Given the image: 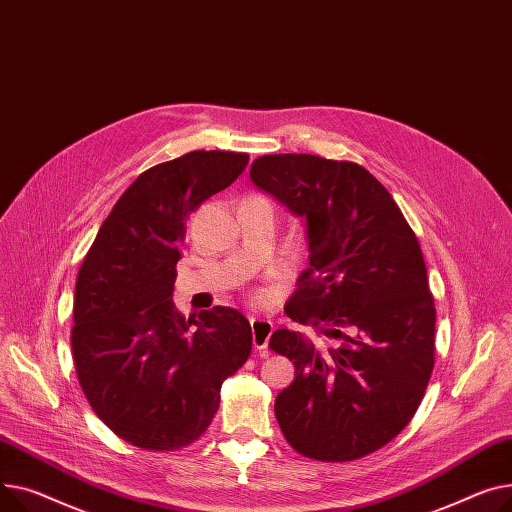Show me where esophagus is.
<instances>
[{
	"label": "esophagus",
	"instance_id": "obj_1",
	"mask_svg": "<svg viewBox=\"0 0 512 512\" xmlns=\"http://www.w3.org/2000/svg\"><path fill=\"white\" fill-rule=\"evenodd\" d=\"M250 324H252L254 347L264 355L266 347H268V339H270V335H273L275 326H273V322L264 320V318H250Z\"/></svg>",
	"mask_w": 512,
	"mask_h": 512
}]
</instances>
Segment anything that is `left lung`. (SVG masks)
Segmentation results:
<instances>
[{
	"label": "left lung",
	"instance_id": "obj_1",
	"mask_svg": "<svg viewBox=\"0 0 512 512\" xmlns=\"http://www.w3.org/2000/svg\"><path fill=\"white\" fill-rule=\"evenodd\" d=\"M250 179L306 223L310 266L285 314L326 341L285 326L270 337L295 366L275 401L281 432L316 461L366 457L411 422L434 368L436 310L417 237L357 163L264 155Z\"/></svg>",
	"mask_w": 512,
	"mask_h": 512
}]
</instances>
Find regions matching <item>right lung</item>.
I'll return each instance as SVG.
<instances>
[{"instance_id":"1","label":"right lung","mask_w":512,"mask_h":512,"mask_svg":"<svg viewBox=\"0 0 512 512\" xmlns=\"http://www.w3.org/2000/svg\"><path fill=\"white\" fill-rule=\"evenodd\" d=\"M246 153L192 150L146 169L84 256L72 355L101 422L144 450L192 444L219 409L221 384L246 364L252 326L225 306L188 320L175 310L186 221L248 165Z\"/></svg>"}]
</instances>
